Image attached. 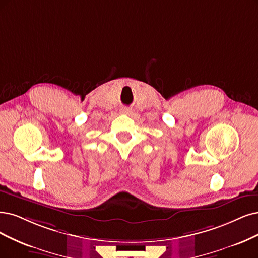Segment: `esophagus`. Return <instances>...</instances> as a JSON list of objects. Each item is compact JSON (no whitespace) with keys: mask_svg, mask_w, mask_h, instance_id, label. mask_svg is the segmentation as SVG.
<instances>
[{"mask_svg":"<svg viewBox=\"0 0 258 258\" xmlns=\"http://www.w3.org/2000/svg\"><path fill=\"white\" fill-rule=\"evenodd\" d=\"M121 112H122V113H125V114H128V113H131V109L124 107V108L121 109Z\"/></svg>","mask_w":258,"mask_h":258,"instance_id":"1","label":"esophagus"}]
</instances>
